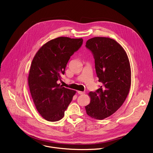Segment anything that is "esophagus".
<instances>
[{
    "label": "esophagus",
    "mask_w": 153,
    "mask_h": 153,
    "mask_svg": "<svg viewBox=\"0 0 153 153\" xmlns=\"http://www.w3.org/2000/svg\"><path fill=\"white\" fill-rule=\"evenodd\" d=\"M77 93H78L79 94H85V92H82V91H78Z\"/></svg>",
    "instance_id": "1"
}]
</instances>
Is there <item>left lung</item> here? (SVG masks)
Here are the masks:
<instances>
[{"mask_svg":"<svg viewBox=\"0 0 153 153\" xmlns=\"http://www.w3.org/2000/svg\"><path fill=\"white\" fill-rule=\"evenodd\" d=\"M86 47L93 55L102 85L89 92L91 100L85 109L89 117L102 120L114 114L125 100L131 83L130 64L124 49L113 39L94 37L87 41Z\"/></svg>","mask_w":153,"mask_h":153,"instance_id":"left-lung-1","label":"left lung"}]
</instances>
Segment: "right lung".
I'll use <instances>...</instances> for the list:
<instances>
[{
	"label": "right lung",
	"instance_id": "right-lung-1",
	"mask_svg": "<svg viewBox=\"0 0 153 153\" xmlns=\"http://www.w3.org/2000/svg\"><path fill=\"white\" fill-rule=\"evenodd\" d=\"M82 38L59 37L45 43L35 55L28 76L31 96L39 114L45 120L58 121L76 91L57 84L70 57L83 44Z\"/></svg>",
	"mask_w": 153,
	"mask_h": 153
}]
</instances>
